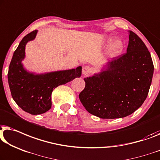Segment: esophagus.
<instances>
[{
  "mask_svg": "<svg viewBox=\"0 0 160 160\" xmlns=\"http://www.w3.org/2000/svg\"><path fill=\"white\" fill-rule=\"evenodd\" d=\"M91 72H92V70H91V68H90L89 66H86L84 67H83V68H82V73L84 76L89 75L90 73H91Z\"/></svg>",
  "mask_w": 160,
  "mask_h": 160,
  "instance_id": "esophagus-1",
  "label": "esophagus"
}]
</instances>
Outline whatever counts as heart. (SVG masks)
Wrapping results in <instances>:
<instances>
[{"label": "heart", "instance_id": "1", "mask_svg": "<svg viewBox=\"0 0 160 160\" xmlns=\"http://www.w3.org/2000/svg\"><path fill=\"white\" fill-rule=\"evenodd\" d=\"M106 55L108 58L112 59L121 54L125 48V42L122 39H115V36L110 35L106 37L102 43V47L103 48H107Z\"/></svg>", "mask_w": 160, "mask_h": 160}]
</instances>
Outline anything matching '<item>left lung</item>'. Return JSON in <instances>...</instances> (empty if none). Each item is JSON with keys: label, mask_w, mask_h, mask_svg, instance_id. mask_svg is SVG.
<instances>
[{"label": "left lung", "mask_w": 160, "mask_h": 160, "mask_svg": "<svg viewBox=\"0 0 160 160\" xmlns=\"http://www.w3.org/2000/svg\"><path fill=\"white\" fill-rule=\"evenodd\" d=\"M128 32L127 52L85 78V88L79 94L86 110L100 118L128 116L142 105L149 93L154 73L151 55L139 37Z\"/></svg>", "instance_id": "1"}]
</instances>
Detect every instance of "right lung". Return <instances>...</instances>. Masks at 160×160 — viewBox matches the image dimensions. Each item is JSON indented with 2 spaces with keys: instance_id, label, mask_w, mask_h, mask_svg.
Here are the masks:
<instances>
[{
  "instance_id": "right-lung-1",
  "label": "right lung",
  "mask_w": 160,
  "mask_h": 160,
  "mask_svg": "<svg viewBox=\"0 0 160 160\" xmlns=\"http://www.w3.org/2000/svg\"><path fill=\"white\" fill-rule=\"evenodd\" d=\"M38 30L27 34L13 52L9 65L8 80L11 96L15 102L25 112L32 115L45 113L51 108L53 89L82 76V67L69 70L34 73L24 68L25 47L36 38Z\"/></svg>"
}]
</instances>
